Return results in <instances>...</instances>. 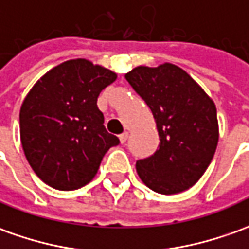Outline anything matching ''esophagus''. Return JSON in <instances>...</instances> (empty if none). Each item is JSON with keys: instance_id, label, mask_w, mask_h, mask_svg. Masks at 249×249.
I'll list each match as a JSON object with an SVG mask.
<instances>
[{"instance_id": "1", "label": "esophagus", "mask_w": 249, "mask_h": 249, "mask_svg": "<svg viewBox=\"0 0 249 249\" xmlns=\"http://www.w3.org/2000/svg\"><path fill=\"white\" fill-rule=\"evenodd\" d=\"M128 138V133H123V134L119 135V141H121V143H124V142L127 141Z\"/></svg>"}]
</instances>
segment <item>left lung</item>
Segmentation results:
<instances>
[{"label": "left lung", "mask_w": 249, "mask_h": 249, "mask_svg": "<svg viewBox=\"0 0 249 249\" xmlns=\"http://www.w3.org/2000/svg\"><path fill=\"white\" fill-rule=\"evenodd\" d=\"M124 77L150 108L160 137L156 153L137 161V174L156 193L186 191L202 178L215 153L219 137L215 104L174 63L137 66Z\"/></svg>", "instance_id": "1"}]
</instances>
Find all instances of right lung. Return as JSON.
Returning a JSON list of instances; mask_svg holds the SVG:
<instances>
[{
	"label": "right lung",
	"mask_w": 249,
	"mask_h": 249,
	"mask_svg": "<svg viewBox=\"0 0 249 249\" xmlns=\"http://www.w3.org/2000/svg\"><path fill=\"white\" fill-rule=\"evenodd\" d=\"M116 73L70 59L42 75L20 108V140L31 168L50 187L71 191L93 179L104 154L119 143L97 108Z\"/></svg>",
	"instance_id": "add662e5"
}]
</instances>
